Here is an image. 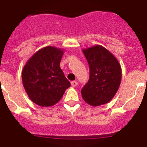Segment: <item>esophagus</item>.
I'll return each instance as SVG.
<instances>
[{"mask_svg": "<svg viewBox=\"0 0 147 147\" xmlns=\"http://www.w3.org/2000/svg\"><path fill=\"white\" fill-rule=\"evenodd\" d=\"M78 85V82L76 81H72L71 82V86L72 87H76Z\"/></svg>", "mask_w": 147, "mask_h": 147, "instance_id": "esophagus-1", "label": "esophagus"}]
</instances>
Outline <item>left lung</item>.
Masks as SVG:
<instances>
[{"mask_svg":"<svg viewBox=\"0 0 147 147\" xmlns=\"http://www.w3.org/2000/svg\"><path fill=\"white\" fill-rule=\"evenodd\" d=\"M90 68L88 82L81 90L83 99L91 106L110 102L121 80V67L117 59L102 45L82 50Z\"/></svg>","mask_w":147,"mask_h":147,"instance_id":"1","label":"left lung"}]
</instances>
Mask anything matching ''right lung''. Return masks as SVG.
<instances>
[{"mask_svg": "<svg viewBox=\"0 0 147 147\" xmlns=\"http://www.w3.org/2000/svg\"><path fill=\"white\" fill-rule=\"evenodd\" d=\"M64 51L47 46L35 53L22 71L23 87L34 103L41 107L59 102L71 83L59 67Z\"/></svg>", "mask_w": 147, "mask_h": 147, "instance_id": "add662e5", "label": "right lung"}]
</instances>
